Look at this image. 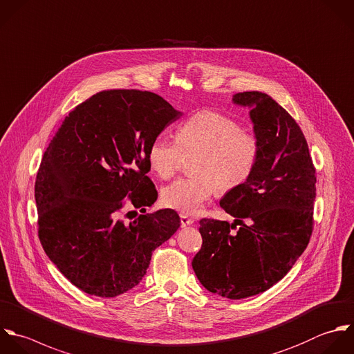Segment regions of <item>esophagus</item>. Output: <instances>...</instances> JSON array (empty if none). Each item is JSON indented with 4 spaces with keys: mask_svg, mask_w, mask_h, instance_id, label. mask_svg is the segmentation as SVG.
I'll use <instances>...</instances> for the list:
<instances>
[{
    "mask_svg": "<svg viewBox=\"0 0 354 354\" xmlns=\"http://www.w3.org/2000/svg\"><path fill=\"white\" fill-rule=\"evenodd\" d=\"M193 223H194V219L189 218V216L185 215V214H180V225H182V227L190 226V225H193Z\"/></svg>",
    "mask_w": 354,
    "mask_h": 354,
    "instance_id": "1",
    "label": "esophagus"
}]
</instances>
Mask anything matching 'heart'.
I'll list each match as a JSON object with an SVG mask.
<instances>
[{
	"instance_id": "1",
	"label": "heart",
	"mask_w": 354,
	"mask_h": 354,
	"mask_svg": "<svg viewBox=\"0 0 354 354\" xmlns=\"http://www.w3.org/2000/svg\"><path fill=\"white\" fill-rule=\"evenodd\" d=\"M190 157L193 176L161 192L162 204L185 215L200 212L216 190L229 193L245 185L258 167L261 142L232 117L201 110L178 127L176 140L158 136L147 151L150 169L161 179L172 178Z\"/></svg>"
}]
</instances>
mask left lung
Instances as JSON below:
<instances>
[{
    "label": "left lung",
    "mask_w": 354,
    "mask_h": 354,
    "mask_svg": "<svg viewBox=\"0 0 354 354\" xmlns=\"http://www.w3.org/2000/svg\"><path fill=\"white\" fill-rule=\"evenodd\" d=\"M233 102L251 107L261 158L251 179L221 200L234 223L200 221L203 245L192 266L209 292L243 299L279 283L306 250L316 168L302 129L273 97L251 91Z\"/></svg>",
    "instance_id": "8db88e82"
}]
</instances>
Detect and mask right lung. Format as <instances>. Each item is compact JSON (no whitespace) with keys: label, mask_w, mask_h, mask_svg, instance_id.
Wrapping results in <instances>:
<instances>
[{"label":"right lung","mask_w":354,"mask_h":354,"mask_svg":"<svg viewBox=\"0 0 354 354\" xmlns=\"http://www.w3.org/2000/svg\"><path fill=\"white\" fill-rule=\"evenodd\" d=\"M179 117L157 93L102 91L66 115L46 147L34 189L38 237L81 291L100 298L129 291L153 251L179 229L174 209L145 208L157 200L146 175L149 147ZM127 202L142 208L129 224L120 219Z\"/></svg>","instance_id":"1"}]
</instances>
